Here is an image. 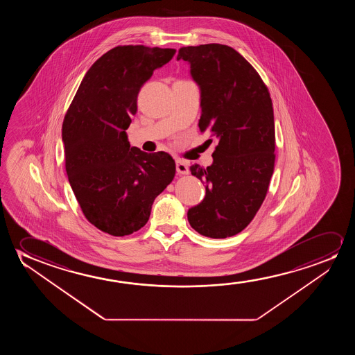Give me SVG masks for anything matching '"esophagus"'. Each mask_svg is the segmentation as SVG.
I'll list each match as a JSON object with an SVG mask.
<instances>
[{
  "label": "esophagus",
  "mask_w": 355,
  "mask_h": 355,
  "mask_svg": "<svg viewBox=\"0 0 355 355\" xmlns=\"http://www.w3.org/2000/svg\"><path fill=\"white\" fill-rule=\"evenodd\" d=\"M175 170L178 172V175H188L189 173V167H188V164L184 162V161H177L175 162Z\"/></svg>",
  "instance_id": "esophagus-1"
}]
</instances>
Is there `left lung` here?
<instances>
[{"mask_svg": "<svg viewBox=\"0 0 355 355\" xmlns=\"http://www.w3.org/2000/svg\"><path fill=\"white\" fill-rule=\"evenodd\" d=\"M180 59L199 85L200 131L218 139L212 165L190 166L206 195L188 220L204 236L229 238L251 223L267 195L275 162L272 98L256 69L229 46L182 47Z\"/></svg>", "mask_w": 355, "mask_h": 355, "instance_id": "1", "label": "left lung"}]
</instances>
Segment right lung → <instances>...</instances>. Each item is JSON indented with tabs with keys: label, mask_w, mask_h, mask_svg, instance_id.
Listing matches in <instances>:
<instances>
[{
	"label": "right lung",
	"mask_w": 355,
	"mask_h": 355,
	"mask_svg": "<svg viewBox=\"0 0 355 355\" xmlns=\"http://www.w3.org/2000/svg\"><path fill=\"white\" fill-rule=\"evenodd\" d=\"M175 53L143 44L107 51L85 75L64 117L69 183L86 219L104 233L125 236L144 227L156 196L175 178L172 156L131 148L126 135L141 86Z\"/></svg>",
	"instance_id": "obj_1"
}]
</instances>
